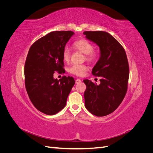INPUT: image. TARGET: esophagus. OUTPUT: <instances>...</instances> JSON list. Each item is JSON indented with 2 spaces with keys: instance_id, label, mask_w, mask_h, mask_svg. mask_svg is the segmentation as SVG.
Instances as JSON below:
<instances>
[{
  "instance_id": "obj_1",
  "label": "esophagus",
  "mask_w": 153,
  "mask_h": 153,
  "mask_svg": "<svg viewBox=\"0 0 153 153\" xmlns=\"http://www.w3.org/2000/svg\"><path fill=\"white\" fill-rule=\"evenodd\" d=\"M75 83L76 84H80V83H81V80L80 79H76V80H75Z\"/></svg>"
}]
</instances>
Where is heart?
<instances>
[{"label":"heart","mask_w":153,"mask_h":153,"mask_svg":"<svg viewBox=\"0 0 153 153\" xmlns=\"http://www.w3.org/2000/svg\"><path fill=\"white\" fill-rule=\"evenodd\" d=\"M73 47L76 50L79 51L81 53L85 54L84 59L87 62L92 63L95 62L98 59V52H97V50L93 49V45L87 39H78L73 43ZM70 51L68 48H64L62 52L63 61L66 62H68L70 60ZM88 67L85 64H80V65L74 64L69 68V71L76 76H82L84 75Z\"/></svg>","instance_id":"1"}]
</instances>
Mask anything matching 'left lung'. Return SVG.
Listing matches in <instances>:
<instances>
[{"label": "left lung", "instance_id": "left-lung-1", "mask_svg": "<svg viewBox=\"0 0 153 153\" xmlns=\"http://www.w3.org/2000/svg\"><path fill=\"white\" fill-rule=\"evenodd\" d=\"M84 34L98 45L101 51L99 61L92 71L94 76H100V84L84 80L85 106L96 116H105L117 109L126 94L129 75L126 53L108 32L85 31Z\"/></svg>", "mask_w": 153, "mask_h": 153}]
</instances>
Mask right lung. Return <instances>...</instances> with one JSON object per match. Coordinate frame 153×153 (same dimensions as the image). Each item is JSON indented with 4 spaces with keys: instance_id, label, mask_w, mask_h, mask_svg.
Returning a JSON list of instances; mask_svg holds the SVG:
<instances>
[{
    "instance_id": "obj_1",
    "label": "right lung",
    "mask_w": 153,
    "mask_h": 153,
    "mask_svg": "<svg viewBox=\"0 0 153 153\" xmlns=\"http://www.w3.org/2000/svg\"><path fill=\"white\" fill-rule=\"evenodd\" d=\"M74 34L71 30L53 31L31 45L24 68L26 91L32 104L40 112L54 115L64 108L75 84L72 76L57 80L53 73L64 74L62 52Z\"/></svg>"
}]
</instances>
